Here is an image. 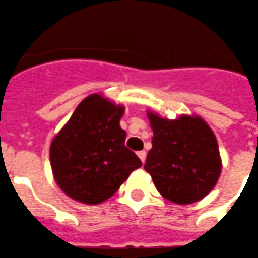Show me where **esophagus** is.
I'll list each match as a JSON object with an SVG mask.
<instances>
[{
    "instance_id": "34e87169",
    "label": "esophagus",
    "mask_w": 258,
    "mask_h": 258,
    "mask_svg": "<svg viewBox=\"0 0 258 258\" xmlns=\"http://www.w3.org/2000/svg\"><path fill=\"white\" fill-rule=\"evenodd\" d=\"M138 157L141 158V161H142V162H145V161H146V151L145 150L138 151Z\"/></svg>"
}]
</instances>
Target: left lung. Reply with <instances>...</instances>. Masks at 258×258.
Returning <instances> with one entry per match:
<instances>
[{"label": "left lung", "mask_w": 258, "mask_h": 258, "mask_svg": "<svg viewBox=\"0 0 258 258\" xmlns=\"http://www.w3.org/2000/svg\"><path fill=\"white\" fill-rule=\"evenodd\" d=\"M153 128L151 150L145 170L165 199L190 204L211 192L221 176L222 162L216 138L199 116L182 115L168 120L147 113Z\"/></svg>", "instance_id": "1"}]
</instances>
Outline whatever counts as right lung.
<instances>
[{
    "mask_svg": "<svg viewBox=\"0 0 258 258\" xmlns=\"http://www.w3.org/2000/svg\"><path fill=\"white\" fill-rule=\"evenodd\" d=\"M124 108L100 94L82 100L50 147L55 181L72 199L98 204L109 199L142 166L124 145Z\"/></svg>",
    "mask_w": 258,
    "mask_h": 258,
    "instance_id": "1",
    "label": "right lung"
}]
</instances>
